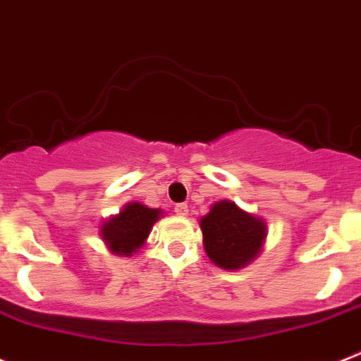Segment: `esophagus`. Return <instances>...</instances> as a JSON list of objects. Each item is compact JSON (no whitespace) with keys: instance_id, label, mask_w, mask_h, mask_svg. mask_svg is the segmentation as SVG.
I'll return each mask as SVG.
<instances>
[{"instance_id":"esophagus-1","label":"esophagus","mask_w":361,"mask_h":361,"mask_svg":"<svg viewBox=\"0 0 361 361\" xmlns=\"http://www.w3.org/2000/svg\"><path fill=\"white\" fill-rule=\"evenodd\" d=\"M174 212H176L178 216H181V218H185V216H189V207L185 205V203H178V205L174 207Z\"/></svg>"}]
</instances>
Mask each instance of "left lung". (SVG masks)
<instances>
[{"label": "left lung", "mask_w": 361, "mask_h": 361, "mask_svg": "<svg viewBox=\"0 0 361 361\" xmlns=\"http://www.w3.org/2000/svg\"><path fill=\"white\" fill-rule=\"evenodd\" d=\"M200 228L209 259L225 271H240L255 262L267 240L265 219L231 200L212 203L211 211L200 219Z\"/></svg>", "instance_id": "8db88e82"}]
</instances>
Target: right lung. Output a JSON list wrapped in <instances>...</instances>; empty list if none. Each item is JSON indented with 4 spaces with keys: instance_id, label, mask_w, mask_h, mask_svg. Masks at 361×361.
<instances>
[{
    "instance_id": "1",
    "label": "right lung",
    "mask_w": 361,
    "mask_h": 361,
    "mask_svg": "<svg viewBox=\"0 0 361 361\" xmlns=\"http://www.w3.org/2000/svg\"><path fill=\"white\" fill-rule=\"evenodd\" d=\"M159 218H163L161 209H149L140 202H130L121 207L118 214L103 219L99 225V238L112 255L130 258L145 245Z\"/></svg>"
}]
</instances>
